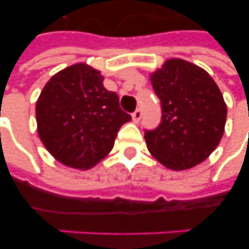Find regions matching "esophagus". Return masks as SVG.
Masks as SVG:
<instances>
[{"mask_svg":"<svg viewBox=\"0 0 249 249\" xmlns=\"http://www.w3.org/2000/svg\"><path fill=\"white\" fill-rule=\"evenodd\" d=\"M132 119L134 123H140V120L142 119V111H141L140 108L136 109V111L132 113Z\"/></svg>","mask_w":249,"mask_h":249,"instance_id":"obj_1","label":"esophagus"}]
</instances>
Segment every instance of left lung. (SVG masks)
<instances>
[{"label": "left lung", "instance_id": "obj_1", "mask_svg": "<svg viewBox=\"0 0 249 249\" xmlns=\"http://www.w3.org/2000/svg\"><path fill=\"white\" fill-rule=\"evenodd\" d=\"M161 102L159 128L146 132L150 154L170 170L203 163L224 136L228 106L208 72L179 58L165 60L150 73Z\"/></svg>", "mask_w": 249, "mask_h": 249}]
</instances>
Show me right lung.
<instances>
[{"label": "right lung", "instance_id": "add662e5", "mask_svg": "<svg viewBox=\"0 0 249 249\" xmlns=\"http://www.w3.org/2000/svg\"><path fill=\"white\" fill-rule=\"evenodd\" d=\"M103 80L88 63H75L52 76L37 99L38 137L63 165L95 166L111 152L121 125L132 120Z\"/></svg>", "mask_w": 249, "mask_h": 249}]
</instances>
